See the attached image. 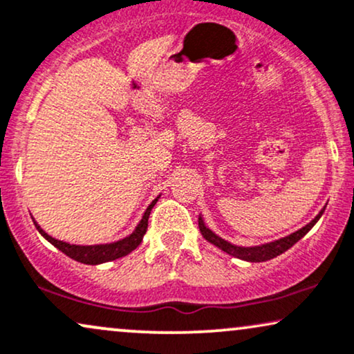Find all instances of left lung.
<instances>
[{
    "mask_svg": "<svg viewBox=\"0 0 354 354\" xmlns=\"http://www.w3.org/2000/svg\"><path fill=\"white\" fill-rule=\"evenodd\" d=\"M325 207H326V205H325ZM325 207L322 209L320 212L315 216V218H312V221L308 222L306 227H302V229L294 232V234H290L288 236H283V239H277L274 241H268V243H263V245H253V247H241V245L230 243L229 240L218 236L216 232H212L207 225H205L204 218H203V216H201V214H199V230H201V234H203L204 239L209 241V243L216 245V247L221 248L222 252L229 253V254H232V257H235L239 259H243V261L261 263V261H268V259L279 257L281 253L288 252V250L292 247L294 243H297V241L301 240L302 236L306 235L307 232L310 230L317 222H319L322 214L325 212Z\"/></svg>",
    "mask_w": 354,
    "mask_h": 354,
    "instance_id": "1",
    "label": "left lung"
}]
</instances>
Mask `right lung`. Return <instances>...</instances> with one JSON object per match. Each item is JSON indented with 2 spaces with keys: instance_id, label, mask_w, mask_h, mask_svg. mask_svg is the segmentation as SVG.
Instances as JSON below:
<instances>
[{
  "instance_id": "1",
  "label": "right lung",
  "mask_w": 354,
  "mask_h": 354,
  "mask_svg": "<svg viewBox=\"0 0 354 354\" xmlns=\"http://www.w3.org/2000/svg\"><path fill=\"white\" fill-rule=\"evenodd\" d=\"M160 198V196H158ZM158 198H155L151 201V204L147 207V210L142 216L140 222L137 223L136 230L132 234H129L124 239H120L118 241H111V243H100V245H75V243H68V241L64 240H57L53 239L47 234L42 227L39 225L37 222L34 221L35 229L39 230V234L44 236L47 241H50L53 247L60 250L62 253H65L66 257H70L75 261L83 263V265H101V263H107V261H113V259L122 258L125 254L132 253L138 245L142 243L144 240V235L147 232V227H149V216H150V210L153 209V205L156 204Z\"/></svg>"
}]
</instances>
